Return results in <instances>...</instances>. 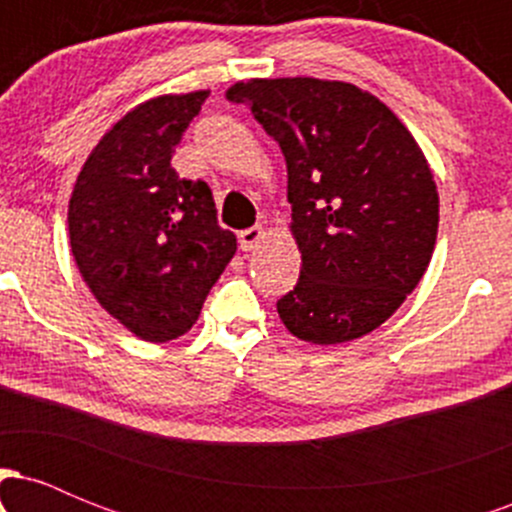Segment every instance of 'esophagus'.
<instances>
[{
  "label": "esophagus",
  "mask_w": 512,
  "mask_h": 512,
  "mask_svg": "<svg viewBox=\"0 0 512 512\" xmlns=\"http://www.w3.org/2000/svg\"><path fill=\"white\" fill-rule=\"evenodd\" d=\"M264 238V231L262 226H252V228H245V231L238 233V245L243 252H250L255 250L257 245H260V240Z\"/></svg>",
  "instance_id": "obj_1"
}]
</instances>
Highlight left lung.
<instances>
[{
    "mask_svg": "<svg viewBox=\"0 0 512 512\" xmlns=\"http://www.w3.org/2000/svg\"><path fill=\"white\" fill-rule=\"evenodd\" d=\"M231 103L279 144L301 276L276 310L293 337L339 344L373 332L416 289L438 233L419 144L378 98L342 81L252 79Z\"/></svg>",
    "mask_w": 512,
    "mask_h": 512,
    "instance_id": "left-lung-1",
    "label": "left lung"
}]
</instances>
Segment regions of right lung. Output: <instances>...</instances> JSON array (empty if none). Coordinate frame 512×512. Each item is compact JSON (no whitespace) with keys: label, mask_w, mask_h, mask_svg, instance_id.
Returning a JSON list of instances; mask_svg holds the SVG:
<instances>
[{"label":"right lung","mask_w":512,"mask_h":512,"mask_svg":"<svg viewBox=\"0 0 512 512\" xmlns=\"http://www.w3.org/2000/svg\"><path fill=\"white\" fill-rule=\"evenodd\" d=\"M209 91L146 101L98 142L69 199V243L98 303L146 342L190 330L236 255L204 180L170 166Z\"/></svg>","instance_id":"right-lung-1"}]
</instances>
